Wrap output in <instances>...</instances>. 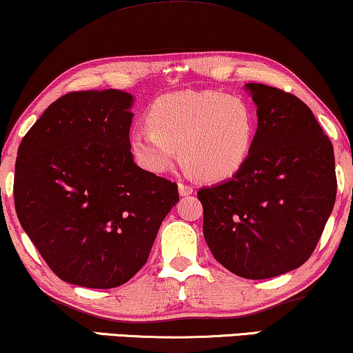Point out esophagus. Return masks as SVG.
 <instances>
[{"label":"esophagus","instance_id":"esophagus-1","mask_svg":"<svg viewBox=\"0 0 353 353\" xmlns=\"http://www.w3.org/2000/svg\"><path fill=\"white\" fill-rule=\"evenodd\" d=\"M178 191H180V196H190L194 192V188L185 185V183H178Z\"/></svg>","mask_w":353,"mask_h":353}]
</instances>
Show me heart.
<instances>
[{
    "mask_svg": "<svg viewBox=\"0 0 353 353\" xmlns=\"http://www.w3.org/2000/svg\"><path fill=\"white\" fill-rule=\"evenodd\" d=\"M148 125H138L130 133V149L139 167L161 175L175 167L181 152L202 180L221 181L248 162L257 117L241 96L183 90L154 101Z\"/></svg>",
    "mask_w": 353,
    "mask_h": 353,
    "instance_id": "obj_1",
    "label": "heart"
}]
</instances>
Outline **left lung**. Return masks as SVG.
<instances>
[{
    "label": "left lung",
    "mask_w": 353,
    "mask_h": 353,
    "mask_svg": "<svg viewBox=\"0 0 353 353\" xmlns=\"http://www.w3.org/2000/svg\"><path fill=\"white\" fill-rule=\"evenodd\" d=\"M244 90L257 105L248 162L233 178L201 188L204 238L231 273L267 279L303 265L336 202L334 151L310 108L262 83Z\"/></svg>",
    "instance_id": "8db88e82"
}]
</instances>
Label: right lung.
<instances>
[{
  "mask_svg": "<svg viewBox=\"0 0 353 353\" xmlns=\"http://www.w3.org/2000/svg\"><path fill=\"white\" fill-rule=\"evenodd\" d=\"M134 98L74 91L23 137L14 204L23 231L62 281L117 288L148 262L178 188L143 170L130 151Z\"/></svg>",
  "mask_w": 353,
  "mask_h": 353,
  "instance_id": "obj_1",
  "label": "right lung"
}]
</instances>
